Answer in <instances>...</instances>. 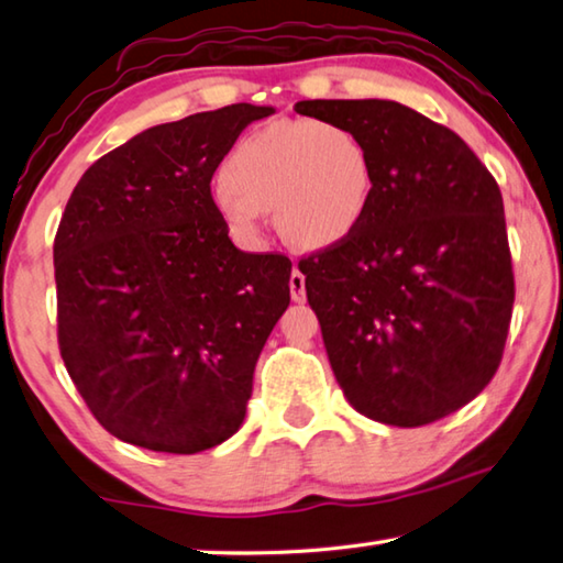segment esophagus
Segmentation results:
<instances>
[{
  "label": "esophagus",
  "mask_w": 563,
  "mask_h": 563,
  "mask_svg": "<svg viewBox=\"0 0 563 563\" xmlns=\"http://www.w3.org/2000/svg\"><path fill=\"white\" fill-rule=\"evenodd\" d=\"M290 298L292 302H305V275L298 268L290 273Z\"/></svg>",
  "instance_id": "esophagus-1"
}]
</instances>
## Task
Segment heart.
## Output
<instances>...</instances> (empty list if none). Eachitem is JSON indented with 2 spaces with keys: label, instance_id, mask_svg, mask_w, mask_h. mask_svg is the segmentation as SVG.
I'll list each match as a JSON object with an SVG mask.
<instances>
[{
  "label": "heart",
  "instance_id": "obj_1",
  "mask_svg": "<svg viewBox=\"0 0 563 563\" xmlns=\"http://www.w3.org/2000/svg\"><path fill=\"white\" fill-rule=\"evenodd\" d=\"M216 208L228 233L255 243L263 213L300 251H328L365 223L375 198L373 154L355 131L325 121H273L238 141L221 168Z\"/></svg>",
  "mask_w": 563,
  "mask_h": 563
}]
</instances>
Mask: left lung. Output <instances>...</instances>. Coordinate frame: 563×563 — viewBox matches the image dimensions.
<instances>
[{"mask_svg":"<svg viewBox=\"0 0 563 563\" xmlns=\"http://www.w3.org/2000/svg\"><path fill=\"white\" fill-rule=\"evenodd\" d=\"M295 111L355 131L377 170L360 231L298 265L342 393L393 427L456 412L497 373L511 320L497 180L454 131L397 101Z\"/></svg>","mask_w":563,"mask_h":563,"instance_id":"1","label":"left lung"}]
</instances>
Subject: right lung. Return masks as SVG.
<instances>
[{
	"instance_id": "obj_1",
	"label": "right lung",
	"mask_w": 563,
	"mask_h": 563,
	"mask_svg": "<svg viewBox=\"0 0 563 563\" xmlns=\"http://www.w3.org/2000/svg\"><path fill=\"white\" fill-rule=\"evenodd\" d=\"M233 103L158 123L76 184L54 241L59 350L101 427L196 454L241 430L255 362L290 305L292 263L228 238L211 178L247 123Z\"/></svg>"
}]
</instances>
